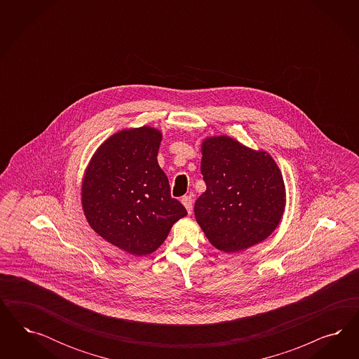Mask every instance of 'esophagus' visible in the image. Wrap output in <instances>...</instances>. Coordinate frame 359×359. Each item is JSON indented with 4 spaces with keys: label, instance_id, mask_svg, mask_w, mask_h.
Instances as JSON below:
<instances>
[{
    "label": "esophagus",
    "instance_id": "34e87169",
    "mask_svg": "<svg viewBox=\"0 0 359 359\" xmlns=\"http://www.w3.org/2000/svg\"><path fill=\"white\" fill-rule=\"evenodd\" d=\"M182 203H183V205H184L185 209H187L188 215H191V213H192V209H194V197H192V195L184 196V197L182 198Z\"/></svg>",
    "mask_w": 359,
    "mask_h": 359
}]
</instances>
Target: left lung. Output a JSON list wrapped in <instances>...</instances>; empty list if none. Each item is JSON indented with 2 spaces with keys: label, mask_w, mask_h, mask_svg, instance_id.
I'll return each mask as SVG.
<instances>
[{
  "label": "left lung",
  "mask_w": 359,
  "mask_h": 359,
  "mask_svg": "<svg viewBox=\"0 0 359 359\" xmlns=\"http://www.w3.org/2000/svg\"><path fill=\"white\" fill-rule=\"evenodd\" d=\"M207 191L195 203V217L209 242L238 252L267 238L285 208L282 172L269 152L252 150L228 135L201 143Z\"/></svg>",
  "instance_id": "left-lung-1"
}]
</instances>
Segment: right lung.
Listing matches in <instances>:
<instances>
[{"instance_id": "add662e5", "label": "right lung", "mask_w": 359, "mask_h": 359, "mask_svg": "<svg viewBox=\"0 0 359 359\" xmlns=\"http://www.w3.org/2000/svg\"><path fill=\"white\" fill-rule=\"evenodd\" d=\"M161 142V130L150 126L113 134L93 154L81 184L89 226L137 257L156 250L175 222L187 216L158 164Z\"/></svg>"}]
</instances>
